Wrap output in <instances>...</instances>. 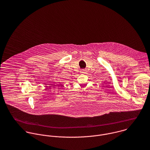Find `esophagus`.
<instances>
[{
  "mask_svg": "<svg viewBox=\"0 0 150 150\" xmlns=\"http://www.w3.org/2000/svg\"><path fill=\"white\" fill-rule=\"evenodd\" d=\"M86 69H82V70H81V72L82 73H86Z\"/></svg>",
  "mask_w": 150,
  "mask_h": 150,
  "instance_id": "esophagus-1",
  "label": "esophagus"
}]
</instances>
